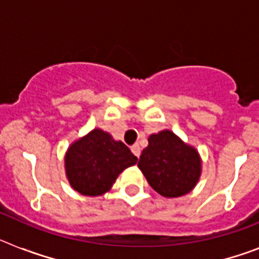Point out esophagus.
Listing matches in <instances>:
<instances>
[{
	"mask_svg": "<svg viewBox=\"0 0 259 259\" xmlns=\"http://www.w3.org/2000/svg\"><path fill=\"white\" fill-rule=\"evenodd\" d=\"M131 150H132V153H134V154L136 155L137 158L140 157V154H141V148H140V145H139V144H135V145H132V146H131Z\"/></svg>",
	"mask_w": 259,
	"mask_h": 259,
	"instance_id": "1",
	"label": "esophagus"
}]
</instances>
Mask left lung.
<instances>
[{
	"instance_id": "8db88e82",
	"label": "left lung",
	"mask_w": 259,
	"mask_h": 259,
	"mask_svg": "<svg viewBox=\"0 0 259 259\" xmlns=\"http://www.w3.org/2000/svg\"><path fill=\"white\" fill-rule=\"evenodd\" d=\"M148 143L137 166L150 187L167 198L189 193L202 171L197 149L170 130L150 135Z\"/></svg>"
}]
</instances>
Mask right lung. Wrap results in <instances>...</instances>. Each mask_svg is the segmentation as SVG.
Here are the masks:
<instances>
[{
	"instance_id": "right-lung-1",
	"label": "right lung",
	"mask_w": 259,
	"mask_h": 259,
	"mask_svg": "<svg viewBox=\"0 0 259 259\" xmlns=\"http://www.w3.org/2000/svg\"><path fill=\"white\" fill-rule=\"evenodd\" d=\"M135 157L122 141L95 128L68 146L65 170L70 185L83 196L97 197L109 192L119 174L134 164Z\"/></svg>"
}]
</instances>
